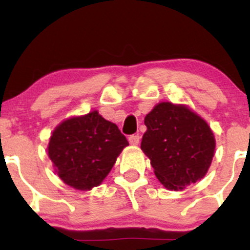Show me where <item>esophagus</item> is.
<instances>
[{"instance_id": "esophagus-1", "label": "esophagus", "mask_w": 250, "mask_h": 250, "mask_svg": "<svg viewBox=\"0 0 250 250\" xmlns=\"http://www.w3.org/2000/svg\"><path fill=\"white\" fill-rule=\"evenodd\" d=\"M128 141H129V143H130V145H133V146L139 145V142H140V135H139V134L130 135V136L128 137Z\"/></svg>"}]
</instances>
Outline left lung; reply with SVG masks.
Segmentation results:
<instances>
[{
	"instance_id": "obj_1",
	"label": "left lung",
	"mask_w": 250,
	"mask_h": 250,
	"mask_svg": "<svg viewBox=\"0 0 250 250\" xmlns=\"http://www.w3.org/2000/svg\"><path fill=\"white\" fill-rule=\"evenodd\" d=\"M141 149L160 182L182 190L207 174L215 151L208 123L187 105L161 102L145 117Z\"/></svg>"
}]
</instances>
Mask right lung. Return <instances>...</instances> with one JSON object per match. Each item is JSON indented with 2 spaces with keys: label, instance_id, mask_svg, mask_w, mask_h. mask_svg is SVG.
<instances>
[{
  "label": "right lung",
  "instance_id": "add662e5",
  "mask_svg": "<svg viewBox=\"0 0 250 250\" xmlns=\"http://www.w3.org/2000/svg\"><path fill=\"white\" fill-rule=\"evenodd\" d=\"M127 146L115 123L94 110L60 123L50 136L48 155L65 185L90 190L101 185Z\"/></svg>",
  "mask_w": 250,
  "mask_h": 250
}]
</instances>
